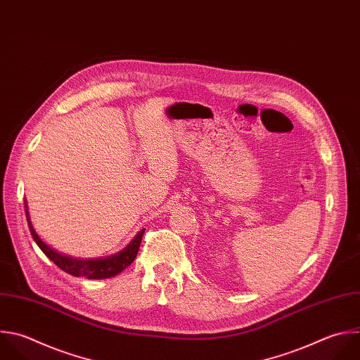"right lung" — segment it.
I'll list each match as a JSON object with an SVG mask.
<instances>
[{"label":"right lung","instance_id":"1","mask_svg":"<svg viewBox=\"0 0 360 360\" xmlns=\"http://www.w3.org/2000/svg\"><path fill=\"white\" fill-rule=\"evenodd\" d=\"M25 204V214H27V221L30 225V231L31 235L34 238V240L37 242V245L41 248V250L58 266L60 267L63 271L76 276V277H86V278H94V280H100V278H108V277H114L118 273H121L124 269H127L136 257L139 246H141V240L143 236L145 229H141L134 239L118 253L111 255V256H105V257H96V259H77L73 256H68L63 255L58 250H55L53 248H51L49 245H46L41 236L37 233L32 221H31V215L28 211V202L27 198L24 200Z\"/></svg>","mask_w":360,"mask_h":360}]
</instances>
